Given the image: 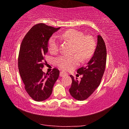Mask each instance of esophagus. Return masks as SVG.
I'll return each instance as SVG.
<instances>
[{
  "instance_id": "obj_1",
  "label": "esophagus",
  "mask_w": 129,
  "mask_h": 129,
  "mask_svg": "<svg viewBox=\"0 0 129 129\" xmlns=\"http://www.w3.org/2000/svg\"><path fill=\"white\" fill-rule=\"evenodd\" d=\"M67 74L66 72H60V77H63V76H67Z\"/></svg>"
}]
</instances>
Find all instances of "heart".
<instances>
[{
    "mask_svg": "<svg viewBox=\"0 0 129 129\" xmlns=\"http://www.w3.org/2000/svg\"><path fill=\"white\" fill-rule=\"evenodd\" d=\"M63 39L73 44V53H77L82 59L90 57L95 48V41L91 36H84L83 33L76 30H69L60 35ZM60 41L55 35L49 39L48 49L52 54H56L59 51ZM80 58L76 54H61L56 59V63L63 70H71L79 64Z\"/></svg>",
    "mask_w": 129,
    "mask_h": 129,
    "instance_id": "1",
    "label": "heart"
}]
</instances>
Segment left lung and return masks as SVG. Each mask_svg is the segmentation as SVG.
Wrapping results in <instances>:
<instances>
[{
    "label": "left lung",
    "instance_id": "8db88e82",
    "mask_svg": "<svg viewBox=\"0 0 129 129\" xmlns=\"http://www.w3.org/2000/svg\"><path fill=\"white\" fill-rule=\"evenodd\" d=\"M107 53L105 43L100 35L92 57L85 66L79 68L77 73L82 75L80 81L70 75L72 79L69 89L70 95L77 100H84L94 92L100 83L106 68Z\"/></svg>",
    "mask_w": 129,
    "mask_h": 129
}]
</instances>
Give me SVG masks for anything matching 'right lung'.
Returning a JSON list of instances; mask_svg holds the SVG:
<instances>
[{"mask_svg": "<svg viewBox=\"0 0 129 129\" xmlns=\"http://www.w3.org/2000/svg\"><path fill=\"white\" fill-rule=\"evenodd\" d=\"M60 27L54 28L43 23L30 29L21 43L18 59L19 71L26 91L33 100L42 102L50 96L53 87L59 76V71L53 69L45 74L44 56L48 52V42Z\"/></svg>", "mask_w": 129, "mask_h": 129, "instance_id": "obj_1", "label": "right lung"}]
</instances>
